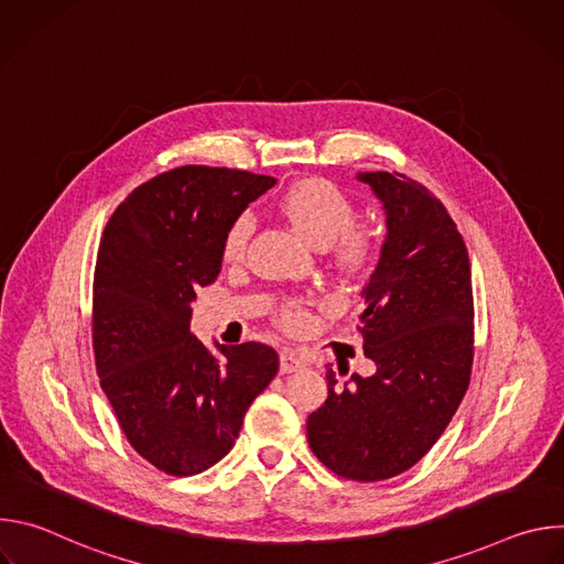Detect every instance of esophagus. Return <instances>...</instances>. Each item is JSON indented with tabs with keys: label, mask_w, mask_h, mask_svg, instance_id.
<instances>
[{
	"label": "esophagus",
	"mask_w": 564,
	"mask_h": 564,
	"mask_svg": "<svg viewBox=\"0 0 564 564\" xmlns=\"http://www.w3.org/2000/svg\"><path fill=\"white\" fill-rule=\"evenodd\" d=\"M305 368V361L294 352V350H283L281 352V372L288 375V372H296Z\"/></svg>",
	"instance_id": "esophagus-1"
}]
</instances>
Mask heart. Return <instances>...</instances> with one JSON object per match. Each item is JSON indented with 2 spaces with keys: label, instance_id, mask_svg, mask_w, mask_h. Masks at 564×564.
Listing matches in <instances>:
<instances>
[{
  "label": "heart",
  "instance_id": "obj_1",
  "mask_svg": "<svg viewBox=\"0 0 564 564\" xmlns=\"http://www.w3.org/2000/svg\"><path fill=\"white\" fill-rule=\"evenodd\" d=\"M281 216L314 248H335L337 261L344 268H361L370 257V234L364 227L350 225L355 207L352 200L333 183L307 178L294 183L276 203ZM252 231V218L240 216L225 234L223 257L236 261L246 250ZM288 324L301 328L305 314L301 310L288 312Z\"/></svg>",
  "mask_w": 564,
  "mask_h": 564
}]
</instances>
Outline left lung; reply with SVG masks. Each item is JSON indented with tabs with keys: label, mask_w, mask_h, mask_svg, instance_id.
I'll return each instance as SVG.
<instances>
[{
	"label": "left lung",
	"mask_w": 564,
	"mask_h": 564,
	"mask_svg": "<svg viewBox=\"0 0 564 564\" xmlns=\"http://www.w3.org/2000/svg\"><path fill=\"white\" fill-rule=\"evenodd\" d=\"M357 181L386 218L359 314L375 372L341 383L348 368L326 366L328 399L307 417V442L337 475L377 481L417 464L459 406L473 364V288L462 234L424 185L388 172Z\"/></svg>",
	"instance_id": "left-lung-1"
}]
</instances>
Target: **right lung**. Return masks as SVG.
<instances>
[{
    "mask_svg": "<svg viewBox=\"0 0 564 564\" xmlns=\"http://www.w3.org/2000/svg\"><path fill=\"white\" fill-rule=\"evenodd\" d=\"M276 185L225 167H178L109 218L94 276V350L102 390L131 446L170 475L223 459L279 370L272 346H205L196 290L216 281L231 223Z\"/></svg>",
    "mask_w": 564,
    "mask_h": 564,
    "instance_id": "obj_1",
    "label": "right lung"
}]
</instances>
